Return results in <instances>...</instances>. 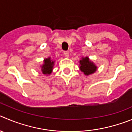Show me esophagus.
<instances>
[{
    "label": "esophagus",
    "instance_id": "obj_1",
    "mask_svg": "<svg viewBox=\"0 0 132 132\" xmlns=\"http://www.w3.org/2000/svg\"><path fill=\"white\" fill-rule=\"evenodd\" d=\"M64 56H66V57H68V56H69V53L68 52V51H64Z\"/></svg>",
    "mask_w": 132,
    "mask_h": 132
}]
</instances>
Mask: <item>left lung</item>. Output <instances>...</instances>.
Returning a JSON list of instances; mask_svg holds the SVG:
<instances>
[{
    "label": "left lung",
    "instance_id": "8db88e82",
    "mask_svg": "<svg viewBox=\"0 0 132 132\" xmlns=\"http://www.w3.org/2000/svg\"><path fill=\"white\" fill-rule=\"evenodd\" d=\"M79 64L80 70L85 76L92 74L97 70V66L93 63V62H91L88 56L82 57L81 60H80Z\"/></svg>",
    "mask_w": 132,
    "mask_h": 132
}]
</instances>
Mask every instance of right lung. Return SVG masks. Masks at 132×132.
Here are the masks:
<instances>
[{"mask_svg": "<svg viewBox=\"0 0 132 132\" xmlns=\"http://www.w3.org/2000/svg\"><path fill=\"white\" fill-rule=\"evenodd\" d=\"M54 62L55 61L52 60L50 57L45 59L44 60V64L41 66V71L42 72L43 74L50 75L53 71V68Z\"/></svg>", "mask_w": 132, "mask_h": 132, "instance_id": "right-lung-1", "label": "right lung"}]
</instances>
